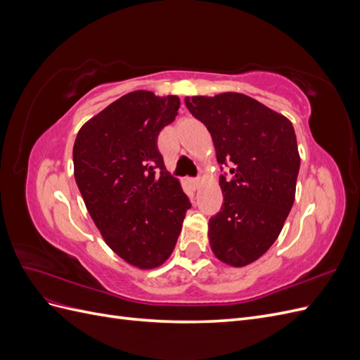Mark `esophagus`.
Here are the masks:
<instances>
[{
    "label": "esophagus",
    "instance_id": "1",
    "mask_svg": "<svg viewBox=\"0 0 360 360\" xmlns=\"http://www.w3.org/2000/svg\"><path fill=\"white\" fill-rule=\"evenodd\" d=\"M191 184L193 188H198L200 186V179L197 177V179H191Z\"/></svg>",
    "mask_w": 360,
    "mask_h": 360
}]
</instances>
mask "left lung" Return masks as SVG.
Wrapping results in <instances>:
<instances>
[{"instance_id": "8db88e82", "label": "left lung", "mask_w": 360, "mask_h": 360, "mask_svg": "<svg viewBox=\"0 0 360 360\" xmlns=\"http://www.w3.org/2000/svg\"><path fill=\"white\" fill-rule=\"evenodd\" d=\"M209 130L221 174V212L210 217L213 254L243 267L275 243L296 195L297 139L288 118L240 93L184 99ZM224 171V168L221 167Z\"/></svg>"}]
</instances>
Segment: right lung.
Wrapping results in <instances>:
<instances>
[{
  "label": "right lung",
  "instance_id": "1",
  "mask_svg": "<svg viewBox=\"0 0 360 360\" xmlns=\"http://www.w3.org/2000/svg\"><path fill=\"white\" fill-rule=\"evenodd\" d=\"M179 108L177 96L132 91L89 120L75 139V180L86 210L106 245L139 269L168 259L191 209L158 148L159 132Z\"/></svg>",
  "mask_w": 360,
  "mask_h": 360
}]
</instances>
